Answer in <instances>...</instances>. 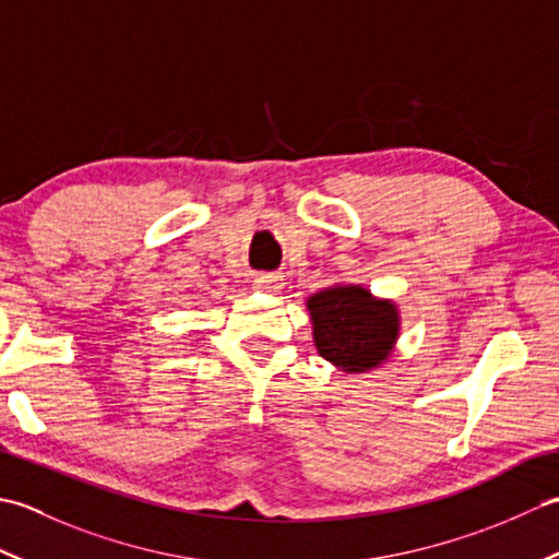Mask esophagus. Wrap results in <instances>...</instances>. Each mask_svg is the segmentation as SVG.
Wrapping results in <instances>:
<instances>
[{"label": "esophagus", "mask_w": 559, "mask_h": 559, "mask_svg": "<svg viewBox=\"0 0 559 559\" xmlns=\"http://www.w3.org/2000/svg\"><path fill=\"white\" fill-rule=\"evenodd\" d=\"M281 281L283 276H278V273H254V288L261 290H276L281 288Z\"/></svg>", "instance_id": "obj_1"}]
</instances>
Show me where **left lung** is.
<instances>
[{"instance_id": "1", "label": "left lung", "mask_w": 559, "mask_h": 559, "mask_svg": "<svg viewBox=\"0 0 559 559\" xmlns=\"http://www.w3.org/2000/svg\"><path fill=\"white\" fill-rule=\"evenodd\" d=\"M314 346L343 372H367L389 358L399 338V312L360 286H336L307 300Z\"/></svg>"}]
</instances>
